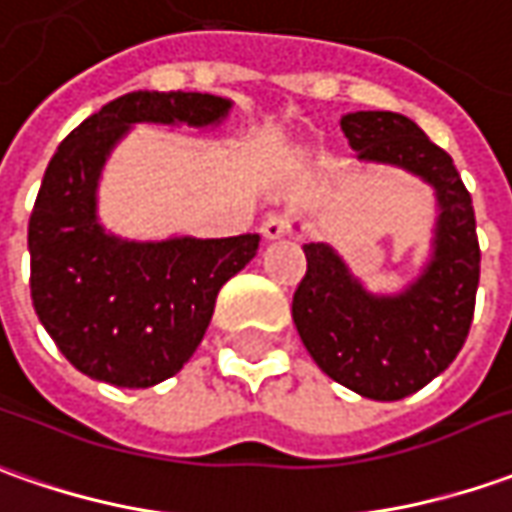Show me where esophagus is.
<instances>
[{"label":"esophagus","mask_w":512,"mask_h":512,"mask_svg":"<svg viewBox=\"0 0 512 512\" xmlns=\"http://www.w3.org/2000/svg\"><path fill=\"white\" fill-rule=\"evenodd\" d=\"M260 232H263L266 241H277V238H283V235L291 232V221H288L285 215H280V212H274V215H269V218L263 221Z\"/></svg>","instance_id":"1"}]
</instances>
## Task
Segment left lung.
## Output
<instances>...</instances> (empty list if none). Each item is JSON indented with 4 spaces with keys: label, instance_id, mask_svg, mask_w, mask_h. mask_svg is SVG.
Returning <instances> with one entry per match:
<instances>
[{
    "label": "left lung",
    "instance_id": "obj_1",
    "mask_svg": "<svg viewBox=\"0 0 512 512\" xmlns=\"http://www.w3.org/2000/svg\"><path fill=\"white\" fill-rule=\"evenodd\" d=\"M342 131L358 159L389 162L434 184L440 221L434 257L401 297H370L325 243H305V277L291 316L302 344L336 384L373 401H401L457 358L474 322L479 238L471 193L451 156L409 117L353 111Z\"/></svg>",
    "mask_w": 512,
    "mask_h": 512
}]
</instances>
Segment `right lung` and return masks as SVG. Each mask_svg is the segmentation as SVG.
<instances>
[{
	"label": "right lung",
	"instance_id": "1",
	"mask_svg": "<svg viewBox=\"0 0 512 512\" xmlns=\"http://www.w3.org/2000/svg\"><path fill=\"white\" fill-rule=\"evenodd\" d=\"M229 106L198 92H131L83 120L50 159L27 227L30 297L83 375L145 389L179 373L204 339L221 285L257 255V235L134 243L95 221L97 176L128 125H210Z\"/></svg>",
	"mask_w": 512,
	"mask_h": 512
}]
</instances>
